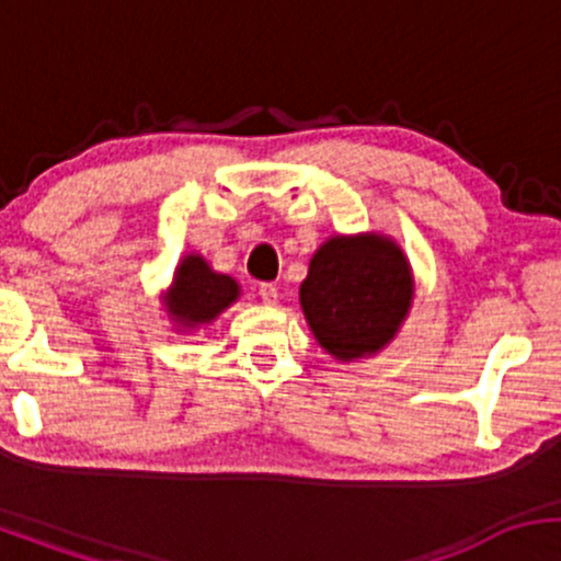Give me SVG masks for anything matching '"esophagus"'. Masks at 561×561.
<instances>
[{"instance_id": "obj_1", "label": "esophagus", "mask_w": 561, "mask_h": 561, "mask_svg": "<svg viewBox=\"0 0 561 561\" xmlns=\"http://www.w3.org/2000/svg\"><path fill=\"white\" fill-rule=\"evenodd\" d=\"M259 295L263 298V302H268V306H276V302H279V287L276 285H261Z\"/></svg>"}]
</instances>
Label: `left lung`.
<instances>
[{
  "label": "left lung",
  "mask_w": 561,
  "mask_h": 561,
  "mask_svg": "<svg viewBox=\"0 0 561 561\" xmlns=\"http://www.w3.org/2000/svg\"><path fill=\"white\" fill-rule=\"evenodd\" d=\"M414 306V272L382 231L332 234L313 253L300 308L317 343L351 364L385 351Z\"/></svg>",
  "instance_id": "1"
}]
</instances>
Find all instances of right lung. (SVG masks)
Listing matches in <instances>:
<instances>
[{"instance_id":"right-lung-1","label":"right lung","mask_w":561,"mask_h":561,"mask_svg":"<svg viewBox=\"0 0 561 561\" xmlns=\"http://www.w3.org/2000/svg\"><path fill=\"white\" fill-rule=\"evenodd\" d=\"M242 289L234 276L214 272L199 253H186L179 261L169 289L160 295L165 317L176 332H197L221 317L231 302L240 300Z\"/></svg>"}]
</instances>
